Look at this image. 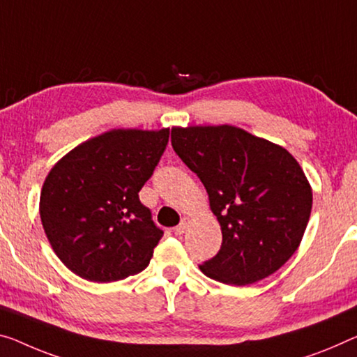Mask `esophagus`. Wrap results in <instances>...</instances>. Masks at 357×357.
Masks as SVG:
<instances>
[{"instance_id": "obj_1", "label": "esophagus", "mask_w": 357, "mask_h": 357, "mask_svg": "<svg viewBox=\"0 0 357 357\" xmlns=\"http://www.w3.org/2000/svg\"><path fill=\"white\" fill-rule=\"evenodd\" d=\"M188 227H190V218H183L182 222H180V225H177V227H175V234H183L186 229H188Z\"/></svg>"}]
</instances>
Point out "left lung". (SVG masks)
Wrapping results in <instances>:
<instances>
[{
	"instance_id": "1",
	"label": "left lung",
	"mask_w": 357,
	"mask_h": 357,
	"mask_svg": "<svg viewBox=\"0 0 357 357\" xmlns=\"http://www.w3.org/2000/svg\"><path fill=\"white\" fill-rule=\"evenodd\" d=\"M171 140L222 228L220 250L199 270L234 286L276 273L298 249L311 215V185L297 160L229 124L172 128Z\"/></svg>"
}]
</instances>
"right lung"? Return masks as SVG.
Wrapping results in <instances>:
<instances>
[{"label":"right lung","instance_id":"add662e5","mask_svg":"<svg viewBox=\"0 0 357 357\" xmlns=\"http://www.w3.org/2000/svg\"><path fill=\"white\" fill-rule=\"evenodd\" d=\"M169 142V129H112L73 148L49 171L40 196L56 255L79 278L112 282L144 271L162 238L139 191Z\"/></svg>","mask_w":357,"mask_h":357}]
</instances>
